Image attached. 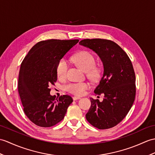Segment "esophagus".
Masks as SVG:
<instances>
[{
	"label": "esophagus",
	"mask_w": 155,
	"mask_h": 155,
	"mask_svg": "<svg viewBox=\"0 0 155 155\" xmlns=\"http://www.w3.org/2000/svg\"><path fill=\"white\" fill-rule=\"evenodd\" d=\"M80 98H81L80 97H77V96H73V100H77L80 99Z\"/></svg>",
	"instance_id": "1"
}]
</instances>
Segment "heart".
I'll use <instances>...</instances> for the list:
<instances>
[{
  "label": "heart",
  "instance_id": "obj_1",
  "mask_svg": "<svg viewBox=\"0 0 155 155\" xmlns=\"http://www.w3.org/2000/svg\"><path fill=\"white\" fill-rule=\"evenodd\" d=\"M73 62L80 67L81 69L86 72V74L91 80L96 81L98 80L102 74V71L99 66L95 64V59L88 51H82L75 54L71 58ZM68 67L67 61L65 59H61L56 66L57 76L60 79L66 77ZM90 88L88 82H71L64 86V89L68 92L75 96L83 95L86 91Z\"/></svg>",
  "mask_w": 155,
  "mask_h": 155
}]
</instances>
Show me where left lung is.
Returning a JSON list of instances; mask_svg holds the SVG:
<instances>
[{
    "mask_svg": "<svg viewBox=\"0 0 155 155\" xmlns=\"http://www.w3.org/2000/svg\"><path fill=\"white\" fill-rule=\"evenodd\" d=\"M79 44L95 51L104 65L103 75L94 90L96 95L104 96L103 101L91 98V106L86 118L99 129L111 128L124 120L134 102L136 86L134 67L127 53L113 41L85 39Z\"/></svg>",
    "mask_w": 155,
    "mask_h": 155,
    "instance_id": "obj_1",
    "label": "left lung"
}]
</instances>
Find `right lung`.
I'll use <instances>...</instances> for the list:
<instances>
[{
  "label": "right lung",
  "mask_w": 155,
  "mask_h": 155,
  "mask_svg": "<svg viewBox=\"0 0 155 155\" xmlns=\"http://www.w3.org/2000/svg\"><path fill=\"white\" fill-rule=\"evenodd\" d=\"M78 41H41L32 47L21 64L18 88L24 111L29 120L39 127H49L63 120L73 102L68 95L59 98L51 96L49 86L57 82L58 61Z\"/></svg>",
  "instance_id": "add662e5"
}]
</instances>
